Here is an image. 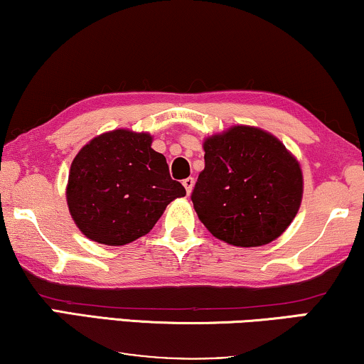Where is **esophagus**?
<instances>
[{
    "label": "esophagus",
    "instance_id": "1",
    "mask_svg": "<svg viewBox=\"0 0 364 364\" xmlns=\"http://www.w3.org/2000/svg\"><path fill=\"white\" fill-rule=\"evenodd\" d=\"M182 186L186 187V191H187V196H191V192H192V188H193V178H192V177L186 178V181L182 182Z\"/></svg>",
    "mask_w": 364,
    "mask_h": 364
}]
</instances>
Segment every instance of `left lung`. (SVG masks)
<instances>
[{
  "mask_svg": "<svg viewBox=\"0 0 364 364\" xmlns=\"http://www.w3.org/2000/svg\"><path fill=\"white\" fill-rule=\"evenodd\" d=\"M203 152L192 202L213 237L262 247L290 227L301 205L303 173L280 139L260 127L232 126L203 139Z\"/></svg>",
  "mask_w": 364,
  "mask_h": 364,
  "instance_id": "8db88e82",
  "label": "left lung"
}]
</instances>
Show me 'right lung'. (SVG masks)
<instances>
[{"label":"right lung","mask_w":364,"mask_h":364,"mask_svg":"<svg viewBox=\"0 0 364 364\" xmlns=\"http://www.w3.org/2000/svg\"><path fill=\"white\" fill-rule=\"evenodd\" d=\"M149 132L114 129L94 137L74 157L66 200L89 240L126 245L152 230L172 200L186 196L172 181Z\"/></svg>","instance_id":"right-lung-1"}]
</instances>
